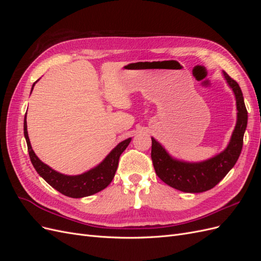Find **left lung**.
Masks as SVG:
<instances>
[{
    "instance_id": "1",
    "label": "left lung",
    "mask_w": 261,
    "mask_h": 261,
    "mask_svg": "<svg viewBox=\"0 0 261 261\" xmlns=\"http://www.w3.org/2000/svg\"><path fill=\"white\" fill-rule=\"evenodd\" d=\"M227 84L234 91L238 108V122L230 144L223 152L199 163L174 160L153 138L151 159L156 175L165 184L185 193H202L215 187L238 161L243 148L244 133L247 126V110L239 84L223 73Z\"/></svg>"
}]
</instances>
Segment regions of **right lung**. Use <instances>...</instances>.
<instances>
[{"mask_svg": "<svg viewBox=\"0 0 261 261\" xmlns=\"http://www.w3.org/2000/svg\"><path fill=\"white\" fill-rule=\"evenodd\" d=\"M35 84L33 85V88ZM31 91H33V89H31ZM23 134H25V138L27 141L30 161L33 163L36 171L38 172V174L40 175L46 183L57 189L58 192L65 196L72 197V198H82V197L93 195L102 191V189H105L110 183H111L115 175L120 155L123 153L126 147L130 143V138H128L118 144L112 151L109 153L106 159L94 169L81 175L68 176L52 170L48 165L39 160V158L36 155L30 145L27 132L26 117L25 120H23Z\"/></svg>", "mask_w": 261, "mask_h": 261, "instance_id": "add662e5", "label": "right lung"}]
</instances>
